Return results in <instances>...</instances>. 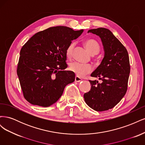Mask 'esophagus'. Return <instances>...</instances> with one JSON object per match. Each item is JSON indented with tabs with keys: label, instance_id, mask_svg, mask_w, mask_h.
<instances>
[{
	"label": "esophagus",
	"instance_id": "1",
	"mask_svg": "<svg viewBox=\"0 0 145 145\" xmlns=\"http://www.w3.org/2000/svg\"><path fill=\"white\" fill-rule=\"evenodd\" d=\"M75 81L77 82H80L82 81V79L81 78H80L79 77L76 76V77H75Z\"/></svg>",
	"mask_w": 145,
	"mask_h": 145
}]
</instances>
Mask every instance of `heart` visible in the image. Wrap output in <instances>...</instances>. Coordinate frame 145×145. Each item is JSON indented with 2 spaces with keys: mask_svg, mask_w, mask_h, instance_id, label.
I'll use <instances>...</instances> for the list:
<instances>
[{
  "mask_svg": "<svg viewBox=\"0 0 145 145\" xmlns=\"http://www.w3.org/2000/svg\"><path fill=\"white\" fill-rule=\"evenodd\" d=\"M85 45L87 50L92 55L97 54L100 51V45L97 41L94 40V39H88L85 42ZM74 46H75V43L74 42L71 43L68 46L67 50H66V56H67V58H72ZM69 69L74 74H76L77 76L83 77L85 76L86 74L90 73L93 70V67L90 64H83L74 62L70 63Z\"/></svg>",
  "mask_w": 145,
  "mask_h": 145,
  "instance_id": "b5f03b06",
  "label": "heart"
}]
</instances>
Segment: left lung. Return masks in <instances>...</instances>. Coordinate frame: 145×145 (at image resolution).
<instances>
[{"label":"left lung","instance_id":"1","mask_svg":"<svg viewBox=\"0 0 145 145\" xmlns=\"http://www.w3.org/2000/svg\"><path fill=\"white\" fill-rule=\"evenodd\" d=\"M99 36L105 50V57L91 76L99 77L89 80L91 90L83 97L86 104L97 111H107L120 102L128 89L130 63L128 51L110 30L105 28L89 29Z\"/></svg>","mask_w":145,"mask_h":145}]
</instances>
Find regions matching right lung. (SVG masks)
<instances>
[{
	"mask_svg": "<svg viewBox=\"0 0 145 145\" xmlns=\"http://www.w3.org/2000/svg\"><path fill=\"white\" fill-rule=\"evenodd\" d=\"M83 31L63 26L50 27L35 34L21 48L17 73L29 103L50 106L75 80V74L64 70L68 67L66 50Z\"/></svg>",
	"mask_w": 145,
	"mask_h": 145,
	"instance_id": "1",
	"label": "right lung"
}]
</instances>
